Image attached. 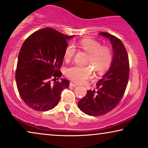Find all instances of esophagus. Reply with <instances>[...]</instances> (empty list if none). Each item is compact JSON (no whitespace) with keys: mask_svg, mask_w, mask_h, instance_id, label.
Listing matches in <instances>:
<instances>
[{"mask_svg":"<svg viewBox=\"0 0 148 148\" xmlns=\"http://www.w3.org/2000/svg\"><path fill=\"white\" fill-rule=\"evenodd\" d=\"M70 87H71V86H72V87H76L77 85H76V84L72 83V82H70Z\"/></svg>","mask_w":148,"mask_h":148,"instance_id":"obj_1","label":"esophagus"}]
</instances>
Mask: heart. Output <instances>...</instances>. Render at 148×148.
Instances as JSON below:
<instances>
[{
	"instance_id": "b5f03b06",
	"label": "heart",
	"mask_w": 148,
	"mask_h": 148,
	"mask_svg": "<svg viewBox=\"0 0 148 148\" xmlns=\"http://www.w3.org/2000/svg\"><path fill=\"white\" fill-rule=\"evenodd\" d=\"M79 47L88 54L87 64L93 67L98 74L106 72L111 66L113 54L111 49L107 47H102L101 43L90 38H84L80 41ZM76 47L73 44H69L64 51V58L70 60L76 53ZM66 76L73 81L82 83L89 79L93 75L92 69L89 66L82 67L72 66L67 68Z\"/></svg>"
}]
</instances>
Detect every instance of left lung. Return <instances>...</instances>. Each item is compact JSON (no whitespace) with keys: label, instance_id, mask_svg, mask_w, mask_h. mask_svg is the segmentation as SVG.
<instances>
[{"label":"left lung","instance_id":"1","mask_svg":"<svg viewBox=\"0 0 148 148\" xmlns=\"http://www.w3.org/2000/svg\"><path fill=\"white\" fill-rule=\"evenodd\" d=\"M99 34L110 41L114 53L109 70L96 84L97 90H87L86 95L78 102L82 112L92 116L108 113L119 103L129 76V58L123 42L109 33L100 32Z\"/></svg>","mask_w":148,"mask_h":148}]
</instances>
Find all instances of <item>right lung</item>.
Returning a JSON list of instances; mask_svg holds the SVG:
<instances>
[{
  "label": "right lung",
  "instance_id": "add662e5",
  "mask_svg": "<svg viewBox=\"0 0 148 148\" xmlns=\"http://www.w3.org/2000/svg\"><path fill=\"white\" fill-rule=\"evenodd\" d=\"M73 37L45 27L23 43L15 80L21 99L29 108L42 112L53 109L60 101L62 90L69 87L68 80H58L62 76L60 69L67 42Z\"/></svg>",
  "mask_w": 148,
  "mask_h": 148
}]
</instances>
